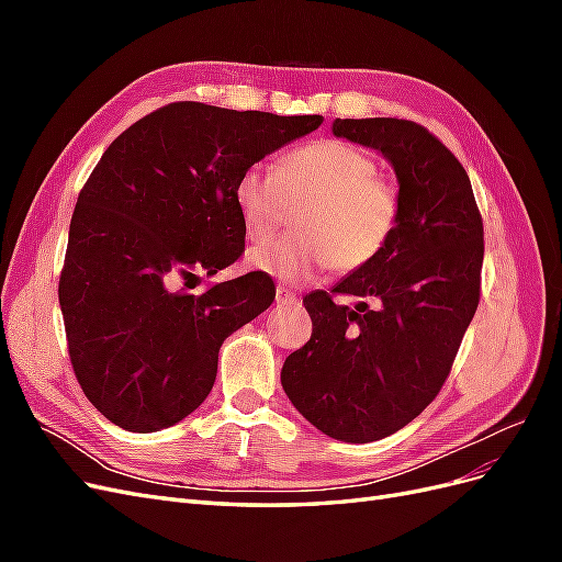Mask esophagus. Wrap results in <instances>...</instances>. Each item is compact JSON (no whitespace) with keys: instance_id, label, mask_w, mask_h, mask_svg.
Returning a JSON list of instances; mask_svg holds the SVG:
<instances>
[{"instance_id":"esophagus-1","label":"esophagus","mask_w":562,"mask_h":562,"mask_svg":"<svg viewBox=\"0 0 562 562\" xmlns=\"http://www.w3.org/2000/svg\"><path fill=\"white\" fill-rule=\"evenodd\" d=\"M277 304H279V307H297L300 300H297L295 293L288 291V288L279 285V288H277Z\"/></svg>"}]
</instances>
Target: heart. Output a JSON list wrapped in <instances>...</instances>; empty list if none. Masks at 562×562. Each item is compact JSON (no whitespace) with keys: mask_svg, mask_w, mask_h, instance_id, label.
Segmentation results:
<instances>
[{"mask_svg":"<svg viewBox=\"0 0 562 562\" xmlns=\"http://www.w3.org/2000/svg\"><path fill=\"white\" fill-rule=\"evenodd\" d=\"M293 215V234L252 248L246 265L283 283H307L323 267L347 274L372 262L398 223V194L380 180V164L342 140L288 151L277 173L248 168L234 206L250 241H267Z\"/></svg>","mask_w":562,"mask_h":562,"instance_id":"b5f03b06","label":"heart"}]
</instances>
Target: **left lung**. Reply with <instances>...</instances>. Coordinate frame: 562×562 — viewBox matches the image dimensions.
Instances as JSON below:
<instances>
[{
    "instance_id": "1",
    "label": "left lung",
    "mask_w": 562,
    "mask_h": 562,
    "mask_svg": "<svg viewBox=\"0 0 562 562\" xmlns=\"http://www.w3.org/2000/svg\"><path fill=\"white\" fill-rule=\"evenodd\" d=\"M335 138L380 151L398 180V223L375 260L304 297L314 330L281 370L285 396L345 443L396 434L443 386L479 307L483 220L452 151L405 119H335Z\"/></svg>"
}]
</instances>
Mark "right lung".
I'll return each mask as SVG.
<instances>
[{
  "mask_svg": "<svg viewBox=\"0 0 562 562\" xmlns=\"http://www.w3.org/2000/svg\"><path fill=\"white\" fill-rule=\"evenodd\" d=\"M323 124L203 103L143 116L105 149L70 223L58 300L75 375L112 424L168 429L211 394L225 339L274 302L260 271L178 291L244 252V171Z\"/></svg>",
  "mask_w": 562,
  "mask_h": 562,
  "instance_id": "1",
  "label": "right lung"
}]
</instances>
